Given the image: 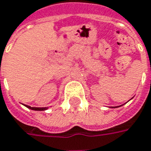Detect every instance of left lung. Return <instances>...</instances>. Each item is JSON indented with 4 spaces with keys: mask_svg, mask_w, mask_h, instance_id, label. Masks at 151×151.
<instances>
[{
    "mask_svg": "<svg viewBox=\"0 0 151 151\" xmlns=\"http://www.w3.org/2000/svg\"><path fill=\"white\" fill-rule=\"evenodd\" d=\"M111 108H118V107H111Z\"/></svg>",
    "mask_w": 151,
    "mask_h": 151,
    "instance_id": "left-lung-1",
    "label": "left lung"
}]
</instances>
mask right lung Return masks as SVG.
<instances>
[{
	"instance_id": "add662e5",
	"label": "right lung",
	"mask_w": 151,
	"mask_h": 151,
	"mask_svg": "<svg viewBox=\"0 0 151 151\" xmlns=\"http://www.w3.org/2000/svg\"><path fill=\"white\" fill-rule=\"evenodd\" d=\"M26 107L30 109H32V110H37V111H43L48 109V108H34V107H31V106H27Z\"/></svg>"
}]
</instances>
